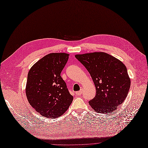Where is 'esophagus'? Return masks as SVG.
<instances>
[{
	"label": "esophagus",
	"mask_w": 148,
	"mask_h": 148,
	"mask_svg": "<svg viewBox=\"0 0 148 148\" xmlns=\"http://www.w3.org/2000/svg\"><path fill=\"white\" fill-rule=\"evenodd\" d=\"M82 93H83V89H81L80 91H79V92H75V94L77 95V96H79V95H81L82 94Z\"/></svg>",
	"instance_id": "obj_1"
}]
</instances>
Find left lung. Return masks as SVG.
Masks as SVG:
<instances>
[{
	"mask_svg": "<svg viewBox=\"0 0 148 148\" xmlns=\"http://www.w3.org/2000/svg\"><path fill=\"white\" fill-rule=\"evenodd\" d=\"M75 56L86 68L96 87V95L89 101L90 105L98 113L116 111L124 101L130 87L126 66L115 57L104 52Z\"/></svg>",
	"mask_w": 148,
	"mask_h": 148,
	"instance_id": "1",
	"label": "left lung"
}]
</instances>
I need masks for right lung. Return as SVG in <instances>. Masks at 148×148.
Returning a JSON list of instances; mask_svg holds the SVG:
<instances>
[{"label":"right lung","instance_id":"add662e5","mask_svg":"<svg viewBox=\"0 0 148 148\" xmlns=\"http://www.w3.org/2000/svg\"><path fill=\"white\" fill-rule=\"evenodd\" d=\"M69 58L64 53H50L32 66L27 75L26 94L31 106L40 115L57 118L73 100L61 73Z\"/></svg>","mask_w":148,"mask_h":148}]
</instances>
